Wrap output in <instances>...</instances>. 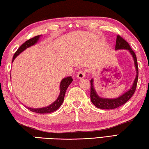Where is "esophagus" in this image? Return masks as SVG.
Segmentation results:
<instances>
[{"label": "esophagus", "mask_w": 149, "mask_h": 149, "mask_svg": "<svg viewBox=\"0 0 149 149\" xmlns=\"http://www.w3.org/2000/svg\"><path fill=\"white\" fill-rule=\"evenodd\" d=\"M86 71L84 70V69H81V70L79 71L78 74H77V77L78 78H84L86 76Z\"/></svg>", "instance_id": "obj_1"}]
</instances>
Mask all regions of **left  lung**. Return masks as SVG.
Masks as SVG:
<instances>
[{"label":"left lung","instance_id":"1","mask_svg":"<svg viewBox=\"0 0 149 149\" xmlns=\"http://www.w3.org/2000/svg\"><path fill=\"white\" fill-rule=\"evenodd\" d=\"M115 49H125L129 50L130 53L133 56V58L134 60V64L136 69V78L134 80V83H133L132 86L129 91L124 93L123 95L118 97L117 98L115 99H107V98H102L98 96L97 95L95 89H94L93 86V79L91 80V100L93 104L95 105L96 107L99 109H114L120 107V106L125 104L126 102H127L129 100V99L131 98L132 95L134 94V92L136 89V86H137L138 83V62L137 58H136V54L134 52V51L130 47V45L129 44L125 39H123L120 35H118L117 36L116 38V47Z\"/></svg>","mask_w":149,"mask_h":149}]
</instances>
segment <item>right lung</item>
<instances>
[{
  "instance_id": "right-lung-1",
  "label": "right lung",
  "mask_w": 149,
  "mask_h": 149,
  "mask_svg": "<svg viewBox=\"0 0 149 149\" xmlns=\"http://www.w3.org/2000/svg\"><path fill=\"white\" fill-rule=\"evenodd\" d=\"M40 35L35 36L34 37L30 38L29 40L26 41L22 45H21L20 47L17 50L16 52L15 53L12 62L13 61L14 59L17 57V55H19L21 52H22V51L24 49H26L27 47L31 46V45H34L35 43H36L39 38H40ZM72 81V79L71 77L62 79L61 83H60V95L58 96V98H57V100L55 102L53 103L52 104H51L49 106H48V107H46L40 108V109H32V108H28V109L29 111L34 112V113H38V114L50 113L56 111L58 109H59V107L62 104L63 100H64V96H65L66 90Z\"/></svg>"
}]
</instances>
